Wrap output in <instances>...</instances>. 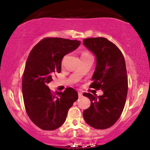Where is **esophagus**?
<instances>
[{"instance_id": "esophagus-1", "label": "esophagus", "mask_w": 150, "mask_h": 150, "mask_svg": "<svg viewBox=\"0 0 150 150\" xmlns=\"http://www.w3.org/2000/svg\"><path fill=\"white\" fill-rule=\"evenodd\" d=\"M81 97H83V94H82V93L78 92V98H81Z\"/></svg>"}]
</instances>
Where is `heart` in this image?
Returning <instances> with one entry per match:
<instances>
[{
  "label": "heart",
  "instance_id": "b5f03b06",
  "mask_svg": "<svg viewBox=\"0 0 150 150\" xmlns=\"http://www.w3.org/2000/svg\"><path fill=\"white\" fill-rule=\"evenodd\" d=\"M86 55H91V54H90L89 53H88V52H83V54H82L81 57H82V56H86Z\"/></svg>",
  "mask_w": 150,
  "mask_h": 150
}]
</instances>
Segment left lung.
<instances>
[{"mask_svg":"<svg viewBox=\"0 0 150 150\" xmlns=\"http://www.w3.org/2000/svg\"><path fill=\"white\" fill-rule=\"evenodd\" d=\"M83 45L96 58L90 87L103 92L98 97L96 94L83 93L91 100L90 107L83 111V118L93 128L108 129L119 119L126 103L128 80L125 60L119 49L105 38L85 39Z\"/></svg>","mask_w":150,"mask_h":150,"instance_id":"1","label":"left lung"}]
</instances>
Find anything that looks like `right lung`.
<instances>
[{"mask_svg": "<svg viewBox=\"0 0 150 150\" xmlns=\"http://www.w3.org/2000/svg\"><path fill=\"white\" fill-rule=\"evenodd\" d=\"M80 42L62 38H45L28 57L22 79V93L26 113L43 130H54L64 124L69 108L78 98L72 88L53 94L47 84L61 72L63 57L76 50Z\"/></svg>", "mask_w": 150, "mask_h": 150, "instance_id": "obj_1", "label": "right lung"}]
</instances>
